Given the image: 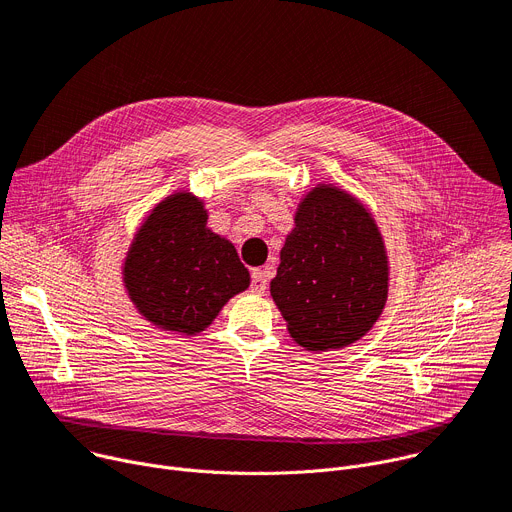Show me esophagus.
Instances as JSON below:
<instances>
[{"mask_svg":"<svg viewBox=\"0 0 512 512\" xmlns=\"http://www.w3.org/2000/svg\"><path fill=\"white\" fill-rule=\"evenodd\" d=\"M267 290V273L265 269H253L251 273V292L263 294Z\"/></svg>","mask_w":512,"mask_h":512,"instance_id":"1","label":"esophagus"}]
</instances>
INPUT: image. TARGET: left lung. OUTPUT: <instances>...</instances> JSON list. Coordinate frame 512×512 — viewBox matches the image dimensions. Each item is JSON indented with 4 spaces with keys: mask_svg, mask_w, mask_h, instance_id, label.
Masks as SVG:
<instances>
[{
    "mask_svg": "<svg viewBox=\"0 0 512 512\" xmlns=\"http://www.w3.org/2000/svg\"><path fill=\"white\" fill-rule=\"evenodd\" d=\"M388 288L390 261L374 214L335 183L314 185L269 284L290 337L306 351L349 347L382 316Z\"/></svg>",
    "mask_w": 512,
    "mask_h": 512,
    "instance_id": "1",
    "label": "left lung"
}]
</instances>
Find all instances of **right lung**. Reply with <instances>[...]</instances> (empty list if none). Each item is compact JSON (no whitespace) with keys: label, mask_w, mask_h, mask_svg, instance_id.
I'll list each match as a JSON object with an SVG mask.
<instances>
[{"label":"right lung","mask_w":512,"mask_h":512,"mask_svg":"<svg viewBox=\"0 0 512 512\" xmlns=\"http://www.w3.org/2000/svg\"><path fill=\"white\" fill-rule=\"evenodd\" d=\"M128 300L147 322L196 337L251 284L235 245L208 228L206 202L177 190L138 224L122 261Z\"/></svg>","instance_id":"1"}]
</instances>
